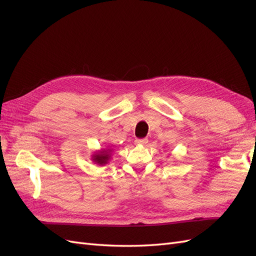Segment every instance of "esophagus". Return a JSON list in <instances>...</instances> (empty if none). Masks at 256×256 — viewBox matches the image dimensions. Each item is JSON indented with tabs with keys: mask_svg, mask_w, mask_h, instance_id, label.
<instances>
[{
	"mask_svg": "<svg viewBox=\"0 0 256 256\" xmlns=\"http://www.w3.org/2000/svg\"><path fill=\"white\" fill-rule=\"evenodd\" d=\"M134 142H136V145H145L147 142H148V138H136Z\"/></svg>",
	"mask_w": 256,
	"mask_h": 256,
	"instance_id": "obj_1",
	"label": "esophagus"
}]
</instances>
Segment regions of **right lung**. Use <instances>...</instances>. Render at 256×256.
<instances>
[{
    "label": "right lung",
    "instance_id": "obj_1",
    "mask_svg": "<svg viewBox=\"0 0 256 256\" xmlns=\"http://www.w3.org/2000/svg\"><path fill=\"white\" fill-rule=\"evenodd\" d=\"M110 156H111L110 150H104L102 152L92 154V161L96 162L97 164L104 166V164H108V160L110 159Z\"/></svg>",
    "mask_w": 256,
    "mask_h": 256
}]
</instances>
